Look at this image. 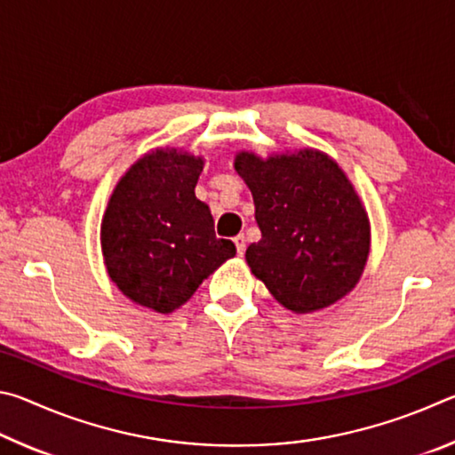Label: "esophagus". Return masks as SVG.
Segmentation results:
<instances>
[{
  "label": "esophagus",
  "mask_w": 455,
  "mask_h": 455,
  "mask_svg": "<svg viewBox=\"0 0 455 455\" xmlns=\"http://www.w3.org/2000/svg\"><path fill=\"white\" fill-rule=\"evenodd\" d=\"M235 246H236V252H238V255H244V249H246V246H244V235H238V236H235Z\"/></svg>",
  "instance_id": "1"
}]
</instances>
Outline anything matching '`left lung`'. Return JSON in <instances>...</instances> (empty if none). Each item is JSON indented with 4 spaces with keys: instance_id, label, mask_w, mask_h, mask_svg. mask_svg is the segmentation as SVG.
Returning <instances> with one entry per match:
<instances>
[{
    "instance_id": "1",
    "label": "left lung",
    "mask_w": 455,
    "mask_h": 455,
    "mask_svg": "<svg viewBox=\"0 0 455 455\" xmlns=\"http://www.w3.org/2000/svg\"><path fill=\"white\" fill-rule=\"evenodd\" d=\"M235 171L255 203L260 241L246 265L284 309H327L355 289L371 249V227L355 187L317 148L241 150Z\"/></svg>"
}]
</instances>
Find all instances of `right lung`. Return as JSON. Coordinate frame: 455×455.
Returning a JSON list of instances; mask_svg holds the SVG:
<instances>
[{
    "label": "right lung",
    "mask_w": 455,
    "mask_h": 455,
    "mask_svg": "<svg viewBox=\"0 0 455 455\" xmlns=\"http://www.w3.org/2000/svg\"><path fill=\"white\" fill-rule=\"evenodd\" d=\"M203 168V156L154 148L120 176L108 198L100 225L108 276L146 309L176 311L236 255L233 243L214 235L209 204L195 195Z\"/></svg>",
    "instance_id": "1"
}]
</instances>
